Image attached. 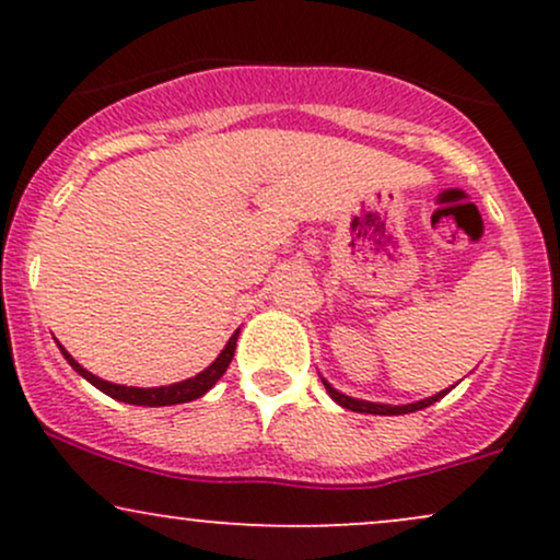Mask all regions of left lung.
Here are the masks:
<instances>
[{
  "mask_svg": "<svg viewBox=\"0 0 560 560\" xmlns=\"http://www.w3.org/2000/svg\"><path fill=\"white\" fill-rule=\"evenodd\" d=\"M326 392L331 395L334 402H339L342 408L347 410H355V413H374V416H402V413H413V410H421V408H429V405L440 400V397L447 395L445 392H440V395H432L427 397V400H419V402H410V405H382V402H365V400H355V397H347L342 392H337L331 387L329 382H324Z\"/></svg>",
  "mask_w": 560,
  "mask_h": 560,
  "instance_id": "left-lung-1",
  "label": "left lung"
}]
</instances>
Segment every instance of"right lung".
Instances as JSON below:
<instances>
[{"instance_id": "add662e5", "label": "right lung", "mask_w": 560, "mask_h": 560, "mask_svg": "<svg viewBox=\"0 0 560 560\" xmlns=\"http://www.w3.org/2000/svg\"><path fill=\"white\" fill-rule=\"evenodd\" d=\"M236 337H240V331H234V337L229 339V345L223 347L221 355L215 358L213 365H208V369L202 371V374H197L195 378H186V382H178V384H171V387H150V389H141V387H124V384H110L105 382V378L89 374L83 365H79L73 361V358L68 355L66 347L60 345V352L66 355V361L73 365L79 374L86 378V382H92L96 389H102L105 395H110L113 400H120V402H128V405H150V408H160V405H178V402H189V400H197V397H202L205 392H208L213 384L226 374L231 358H234V350H236Z\"/></svg>"}]
</instances>
